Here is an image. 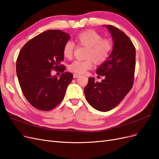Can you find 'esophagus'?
<instances>
[{
    "instance_id": "obj_1",
    "label": "esophagus",
    "mask_w": 159,
    "mask_h": 159,
    "mask_svg": "<svg viewBox=\"0 0 159 159\" xmlns=\"http://www.w3.org/2000/svg\"><path fill=\"white\" fill-rule=\"evenodd\" d=\"M80 75V74H74L73 75V76H74V78H78V77H79Z\"/></svg>"
}]
</instances>
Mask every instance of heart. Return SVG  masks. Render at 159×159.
I'll use <instances>...</instances> for the list:
<instances>
[{
    "label": "heart",
    "mask_w": 159,
    "mask_h": 159,
    "mask_svg": "<svg viewBox=\"0 0 159 159\" xmlns=\"http://www.w3.org/2000/svg\"><path fill=\"white\" fill-rule=\"evenodd\" d=\"M78 46L86 47L84 60H75L69 66L70 71L77 74H84L93 66V61L96 64H102L106 61L113 49V42L109 38H103L102 34L92 30L81 32L75 39ZM75 44L71 41L66 42L63 54L66 58H72L75 50Z\"/></svg>",
    "instance_id": "obj_1"
}]
</instances>
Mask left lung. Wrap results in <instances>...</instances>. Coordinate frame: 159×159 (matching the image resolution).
I'll return each mask as SVG.
<instances>
[{"label":"left lung","mask_w":159,"mask_h":159,"mask_svg":"<svg viewBox=\"0 0 159 159\" xmlns=\"http://www.w3.org/2000/svg\"><path fill=\"white\" fill-rule=\"evenodd\" d=\"M105 26L112 36L114 45L109 58L96 70L105 79L98 82L94 78H89L84 88L89 105L103 112L117 106L131 89L136 56L135 48L125 34L113 26Z\"/></svg>","instance_id":"1"}]
</instances>
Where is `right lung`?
<instances>
[{
    "label": "right lung",
    "instance_id": "right-lung-1",
    "mask_svg": "<svg viewBox=\"0 0 159 159\" xmlns=\"http://www.w3.org/2000/svg\"><path fill=\"white\" fill-rule=\"evenodd\" d=\"M70 36L60 30H49L32 38L19 52L16 74L22 93L34 107L50 111L64 99L73 75L64 72V46ZM52 70L62 73L52 76Z\"/></svg>",
    "mask_w": 159,
    "mask_h": 159
}]
</instances>
